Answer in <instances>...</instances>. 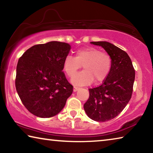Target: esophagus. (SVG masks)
<instances>
[{
	"mask_svg": "<svg viewBox=\"0 0 153 153\" xmlns=\"http://www.w3.org/2000/svg\"><path fill=\"white\" fill-rule=\"evenodd\" d=\"M79 90V88L78 87H76V86H74V92H76V91H77V90Z\"/></svg>",
	"mask_w": 153,
	"mask_h": 153,
	"instance_id": "obj_1",
	"label": "esophagus"
}]
</instances>
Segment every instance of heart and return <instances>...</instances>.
I'll use <instances>...</instances> for the list:
<instances>
[{
	"label": "heart",
	"mask_w": 153,
	"mask_h": 153,
	"mask_svg": "<svg viewBox=\"0 0 153 153\" xmlns=\"http://www.w3.org/2000/svg\"><path fill=\"white\" fill-rule=\"evenodd\" d=\"M112 60L107 53L99 49L89 47L79 49L76 57L67 55L63 60V69L67 75L72 76L83 65L84 70L75 74L71 82L77 86H86L94 82L103 81L111 71Z\"/></svg>",
	"instance_id": "b5f03b06"
}]
</instances>
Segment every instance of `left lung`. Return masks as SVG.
<instances>
[{
  "label": "left lung",
  "mask_w": 153,
  "mask_h": 153,
  "mask_svg": "<svg viewBox=\"0 0 153 153\" xmlns=\"http://www.w3.org/2000/svg\"><path fill=\"white\" fill-rule=\"evenodd\" d=\"M105 49L112 60L111 71L102 84L89 89V98L84 105L91 120L104 122L120 114L131 97L135 79L132 62L125 51L105 41L91 42Z\"/></svg>",
  "instance_id": "8db88e82"
}]
</instances>
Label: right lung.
Instances as JSON below:
<instances>
[{"instance_id":"obj_1","label":"right lung","mask_w":153,"mask_h":153,"mask_svg":"<svg viewBox=\"0 0 153 153\" xmlns=\"http://www.w3.org/2000/svg\"><path fill=\"white\" fill-rule=\"evenodd\" d=\"M71 46L51 41L32 46L18 61L15 87L31 113L42 118L57 115L73 92L63 73V60Z\"/></svg>"}]
</instances>
